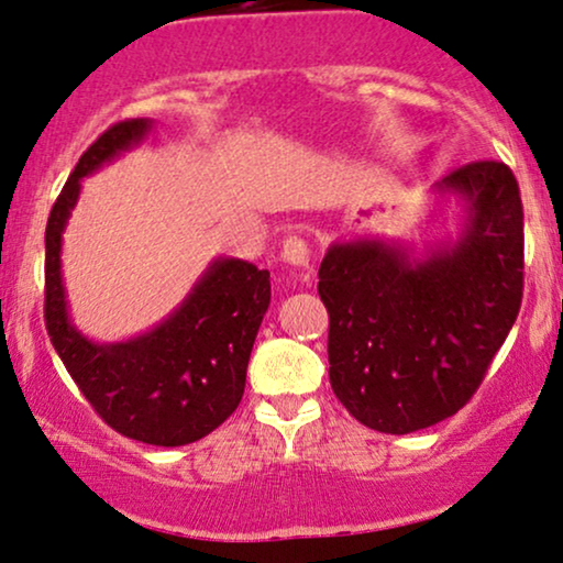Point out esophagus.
Here are the masks:
<instances>
[{
    "instance_id": "1",
    "label": "esophagus",
    "mask_w": 563,
    "mask_h": 563,
    "mask_svg": "<svg viewBox=\"0 0 563 563\" xmlns=\"http://www.w3.org/2000/svg\"><path fill=\"white\" fill-rule=\"evenodd\" d=\"M280 254H283V260L288 262V265L309 267L311 250H309V244H306L301 236H288L286 242H283V252Z\"/></svg>"
}]
</instances>
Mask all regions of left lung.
Segmentation results:
<instances>
[{
  "mask_svg": "<svg viewBox=\"0 0 563 563\" xmlns=\"http://www.w3.org/2000/svg\"><path fill=\"white\" fill-rule=\"evenodd\" d=\"M459 195L461 231L415 246L352 239L329 246V380L357 422L407 434L466 404L522 301V200L512 169L471 162L432 187Z\"/></svg>",
  "mask_w": 563,
  "mask_h": 563,
  "instance_id": "left-lung-1",
  "label": "left lung"
}]
</instances>
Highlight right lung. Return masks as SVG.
<instances>
[{
    "label": "right lung",
    "instance_id": "1",
    "mask_svg": "<svg viewBox=\"0 0 563 563\" xmlns=\"http://www.w3.org/2000/svg\"><path fill=\"white\" fill-rule=\"evenodd\" d=\"M154 120L110 125L81 154L46 227V329L74 384L112 430L146 445L177 448L206 438L234 415L244 394L254 336L269 306V273L219 257L185 301L148 332L95 342L71 324L62 242L81 179L139 146Z\"/></svg>",
    "mask_w": 563,
    "mask_h": 563
}]
</instances>
